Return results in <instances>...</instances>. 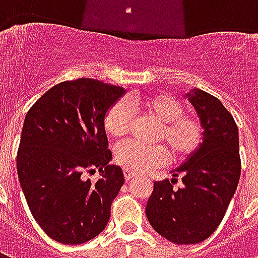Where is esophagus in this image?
<instances>
[{"label":"esophagus","mask_w":258,"mask_h":258,"mask_svg":"<svg viewBox=\"0 0 258 258\" xmlns=\"http://www.w3.org/2000/svg\"><path fill=\"white\" fill-rule=\"evenodd\" d=\"M124 177H125V179H127V181H130L131 178H134L135 174L133 173V171H130V170H125V168H124Z\"/></svg>","instance_id":"1"}]
</instances>
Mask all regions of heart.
<instances>
[{
    "instance_id": "b5f03b06",
    "label": "heart",
    "mask_w": 258,
    "mask_h": 258,
    "mask_svg": "<svg viewBox=\"0 0 258 258\" xmlns=\"http://www.w3.org/2000/svg\"><path fill=\"white\" fill-rule=\"evenodd\" d=\"M140 107L160 121L156 138L164 141L174 159L192 155L202 142L203 127L198 118L184 114V105L167 92L133 95L128 101L120 99L109 107L103 124L106 133L114 140H121L130 133L133 123V107ZM117 164L133 173H144L167 162V152L160 145L145 146L127 142L114 152Z\"/></svg>"
}]
</instances>
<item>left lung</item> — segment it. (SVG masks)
Wrapping results in <instances>:
<instances>
[{
	"instance_id": "obj_1",
	"label": "left lung",
	"mask_w": 258,
	"mask_h": 258,
	"mask_svg": "<svg viewBox=\"0 0 258 258\" xmlns=\"http://www.w3.org/2000/svg\"><path fill=\"white\" fill-rule=\"evenodd\" d=\"M203 127L199 148L171 170V181L153 184L146 217L163 238L178 244L203 242L214 232L238 188L239 134L232 114L220 99L199 88L186 94ZM177 175L183 186L174 190Z\"/></svg>"
}]
</instances>
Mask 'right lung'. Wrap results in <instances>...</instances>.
Instances as JSON below:
<instances>
[{
  "mask_svg": "<svg viewBox=\"0 0 258 258\" xmlns=\"http://www.w3.org/2000/svg\"><path fill=\"white\" fill-rule=\"evenodd\" d=\"M124 94L123 87L94 79L63 81L26 114L18 177L33 217L59 243H85L106 228L124 174L109 163L103 120ZM90 168L102 175L95 184L81 175Z\"/></svg>",
  "mask_w": 258,
  "mask_h": 258,
  "instance_id": "obj_1",
  "label": "right lung"
}]
</instances>
